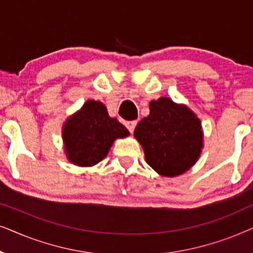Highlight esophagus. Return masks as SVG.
<instances>
[{"label": "esophagus", "mask_w": 253, "mask_h": 253, "mask_svg": "<svg viewBox=\"0 0 253 253\" xmlns=\"http://www.w3.org/2000/svg\"><path fill=\"white\" fill-rule=\"evenodd\" d=\"M137 126V121H130V122H126V126L127 127V130L130 131V132H133L134 127Z\"/></svg>", "instance_id": "obj_1"}]
</instances>
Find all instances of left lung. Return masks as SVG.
<instances>
[{
  "label": "left lung",
  "instance_id": "left-lung-1",
  "mask_svg": "<svg viewBox=\"0 0 253 253\" xmlns=\"http://www.w3.org/2000/svg\"><path fill=\"white\" fill-rule=\"evenodd\" d=\"M146 162L164 177L182 175L196 164L204 147L200 120L183 103L167 96L150 102V115L134 129Z\"/></svg>",
  "mask_w": 253,
  "mask_h": 253
}]
</instances>
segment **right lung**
<instances>
[{
	"mask_svg": "<svg viewBox=\"0 0 253 253\" xmlns=\"http://www.w3.org/2000/svg\"><path fill=\"white\" fill-rule=\"evenodd\" d=\"M129 134L122 123L108 115L106 106L95 100H87L62 126L65 155L78 167L99 164L107 157L114 141Z\"/></svg>",
	"mask_w": 253,
	"mask_h": 253,
	"instance_id": "right-lung-1",
	"label": "right lung"
}]
</instances>
